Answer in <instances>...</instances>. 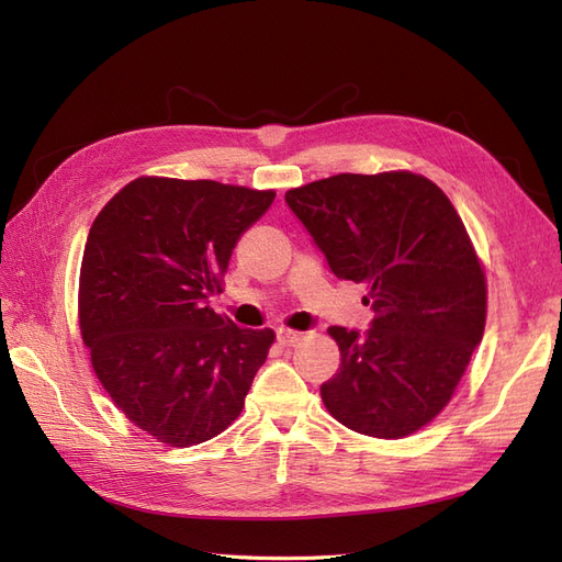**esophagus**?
<instances>
[{"instance_id":"obj_1","label":"esophagus","mask_w":562,"mask_h":562,"mask_svg":"<svg viewBox=\"0 0 562 562\" xmlns=\"http://www.w3.org/2000/svg\"><path fill=\"white\" fill-rule=\"evenodd\" d=\"M300 337H302V333H297V330H288V328H279V330H277V339H279V342H281L283 347L297 345Z\"/></svg>"}]
</instances>
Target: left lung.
Returning a JSON list of instances; mask_svg holds the SVG:
<instances>
[{
    "mask_svg": "<svg viewBox=\"0 0 562 562\" xmlns=\"http://www.w3.org/2000/svg\"><path fill=\"white\" fill-rule=\"evenodd\" d=\"M337 279L366 283V333L330 326L339 370L328 413L375 438L411 436L454 394L481 345L485 274L462 217L424 176L339 173L285 192Z\"/></svg>",
    "mask_w": 562,
    "mask_h": 562,
    "instance_id": "obj_1",
    "label": "left lung"
}]
</instances>
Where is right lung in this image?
<instances>
[{
	"instance_id": "add662e5",
	"label": "right lung",
	"mask_w": 562,
	"mask_h": 562,
	"mask_svg": "<svg viewBox=\"0 0 562 562\" xmlns=\"http://www.w3.org/2000/svg\"><path fill=\"white\" fill-rule=\"evenodd\" d=\"M274 196L138 178L93 220L79 274L83 345L114 405L159 443H203L244 411L274 330L234 326L209 300Z\"/></svg>"
}]
</instances>
